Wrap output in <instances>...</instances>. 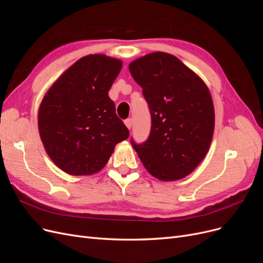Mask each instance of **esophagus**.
I'll return each instance as SVG.
<instances>
[{
    "instance_id": "obj_1",
    "label": "esophagus",
    "mask_w": 263,
    "mask_h": 263,
    "mask_svg": "<svg viewBox=\"0 0 263 263\" xmlns=\"http://www.w3.org/2000/svg\"><path fill=\"white\" fill-rule=\"evenodd\" d=\"M125 125L127 126V128H128V129L132 128V118L130 117L125 119Z\"/></svg>"
}]
</instances>
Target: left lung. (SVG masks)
<instances>
[{"label": "left lung", "mask_w": 263, "mask_h": 263, "mask_svg": "<svg viewBox=\"0 0 263 263\" xmlns=\"http://www.w3.org/2000/svg\"><path fill=\"white\" fill-rule=\"evenodd\" d=\"M129 71L142 87L151 116L150 134L137 144L147 171L162 181H176L203 160L214 133V105L208 86L174 55L153 52L133 61Z\"/></svg>", "instance_id": "1"}]
</instances>
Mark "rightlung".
Returning a JSON list of instances; mask_svg holds the SVG:
<instances>
[{
    "mask_svg": "<svg viewBox=\"0 0 263 263\" xmlns=\"http://www.w3.org/2000/svg\"><path fill=\"white\" fill-rule=\"evenodd\" d=\"M122 61L90 54L71 66L47 92L39 107L44 147L61 170L85 176L104 166L129 130L115 112L108 91Z\"/></svg>",
    "mask_w": 263,
    "mask_h": 263,
    "instance_id": "1",
    "label": "right lung"
}]
</instances>
